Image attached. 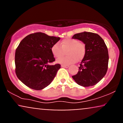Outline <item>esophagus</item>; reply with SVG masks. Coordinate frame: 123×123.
Listing matches in <instances>:
<instances>
[{
    "label": "esophagus",
    "mask_w": 123,
    "mask_h": 123,
    "mask_svg": "<svg viewBox=\"0 0 123 123\" xmlns=\"http://www.w3.org/2000/svg\"><path fill=\"white\" fill-rule=\"evenodd\" d=\"M61 66L62 68H68L69 66V65H62Z\"/></svg>",
    "instance_id": "34e87169"
}]
</instances>
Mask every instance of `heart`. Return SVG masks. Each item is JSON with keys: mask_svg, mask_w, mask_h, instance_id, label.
<instances>
[{"mask_svg": "<svg viewBox=\"0 0 123 123\" xmlns=\"http://www.w3.org/2000/svg\"><path fill=\"white\" fill-rule=\"evenodd\" d=\"M66 51V55L60 58L57 62L63 65H69L82 60L86 53L85 44L79 42L78 40L72 38H66L58 43L54 44L51 47V51L54 57H61Z\"/></svg>", "mask_w": 123, "mask_h": 123, "instance_id": "obj_1", "label": "heart"}]
</instances>
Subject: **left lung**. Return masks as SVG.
Wrapping results in <instances>:
<instances>
[{"mask_svg": "<svg viewBox=\"0 0 123 123\" xmlns=\"http://www.w3.org/2000/svg\"><path fill=\"white\" fill-rule=\"evenodd\" d=\"M85 44L86 53L79 67V71L72 78L79 85L90 87L95 85L105 76L108 68L109 54L106 45L98 34L84 32L73 35Z\"/></svg>", "mask_w": 123, "mask_h": 123, "instance_id": "left-lung-1", "label": "left lung"}]
</instances>
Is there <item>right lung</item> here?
Wrapping results in <instances>:
<instances>
[{
	"instance_id": "add662e5",
	"label": "right lung",
	"mask_w": 123,
	"mask_h": 123,
	"mask_svg": "<svg viewBox=\"0 0 123 123\" xmlns=\"http://www.w3.org/2000/svg\"><path fill=\"white\" fill-rule=\"evenodd\" d=\"M60 40V37L36 32L21 40L15 50V71L25 85L40 90L51 83L61 65L50 64L55 60L51 47Z\"/></svg>"
}]
</instances>
